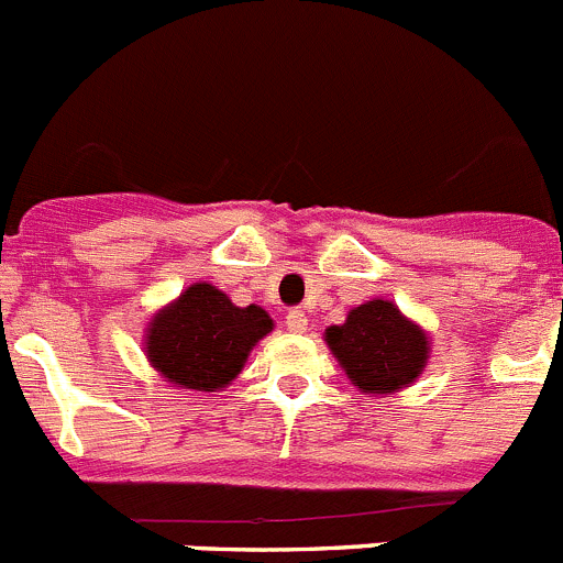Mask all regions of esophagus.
Instances as JSON below:
<instances>
[{"label":"esophagus","mask_w":563,"mask_h":563,"mask_svg":"<svg viewBox=\"0 0 563 563\" xmlns=\"http://www.w3.org/2000/svg\"><path fill=\"white\" fill-rule=\"evenodd\" d=\"M286 328L291 330V333H306V330H308L306 311H297V308H294V311H288L286 313Z\"/></svg>","instance_id":"34e87169"}]
</instances>
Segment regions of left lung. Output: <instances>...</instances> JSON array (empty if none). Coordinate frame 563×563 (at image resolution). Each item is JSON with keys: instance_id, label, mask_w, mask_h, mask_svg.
I'll list each match as a JSON object with an SVG mask.
<instances>
[{"instance_id": "1", "label": "left lung", "mask_w": 563, "mask_h": 563, "mask_svg": "<svg viewBox=\"0 0 563 563\" xmlns=\"http://www.w3.org/2000/svg\"><path fill=\"white\" fill-rule=\"evenodd\" d=\"M324 344L355 388L366 397L413 386L430 361V333L391 299L375 297L324 330Z\"/></svg>"}]
</instances>
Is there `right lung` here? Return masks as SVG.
Listing matches in <instances>:
<instances>
[{
	"label": "right lung",
	"instance_id": "1",
	"mask_svg": "<svg viewBox=\"0 0 563 563\" xmlns=\"http://www.w3.org/2000/svg\"><path fill=\"white\" fill-rule=\"evenodd\" d=\"M272 330L275 322L264 308H239L222 288L199 280L152 313L144 328V355L172 386L224 391Z\"/></svg>",
	"mask_w": 563,
	"mask_h": 563
}]
</instances>
